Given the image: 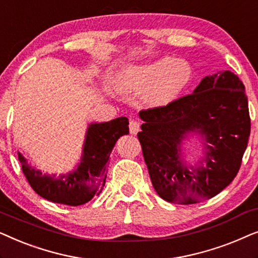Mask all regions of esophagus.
Returning <instances> with one entry per match:
<instances>
[{"mask_svg":"<svg viewBox=\"0 0 258 258\" xmlns=\"http://www.w3.org/2000/svg\"><path fill=\"white\" fill-rule=\"evenodd\" d=\"M129 130H130V134H133V135H136V134L140 132V122L137 121V119H134V118L130 119V121H129Z\"/></svg>","mask_w":258,"mask_h":258,"instance_id":"esophagus-1","label":"esophagus"}]
</instances>
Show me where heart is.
<instances>
[{
    "instance_id": "1",
    "label": "heart",
    "mask_w": 258,
    "mask_h": 258,
    "mask_svg": "<svg viewBox=\"0 0 258 258\" xmlns=\"http://www.w3.org/2000/svg\"><path fill=\"white\" fill-rule=\"evenodd\" d=\"M191 79V68L184 61L162 57L141 66H129L117 79L122 94L146 93L144 102L150 107H163L174 101Z\"/></svg>"
}]
</instances>
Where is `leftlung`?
Listing matches in <instances>:
<instances>
[{
    "instance_id": "obj_1",
    "label": "left lung",
    "mask_w": 258,
    "mask_h": 258,
    "mask_svg": "<svg viewBox=\"0 0 258 258\" xmlns=\"http://www.w3.org/2000/svg\"><path fill=\"white\" fill-rule=\"evenodd\" d=\"M137 134L151 183L161 199L192 204L220 194L236 177L250 135L244 86L230 70L206 76L192 94L164 107L140 111ZM189 133L205 142L199 166L186 165L182 140Z\"/></svg>"
}]
</instances>
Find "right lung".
Wrapping results in <instances>:
<instances>
[{"instance_id": "1", "label": "right lung", "mask_w": 258, "mask_h": 258, "mask_svg": "<svg viewBox=\"0 0 258 258\" xmlns=\"http://www.w3.org/2000/svg\"><path fill=\"white\" fill-rule=\"evenodd\" d=\"M128 124L126 117L104 123H91L88 126L80 163L75 170L68 174H42L37 168L31 167L19 151L23 174L35 192L45 200L72 207L89 202L103 189L109 156L116 141L129 134Z\"/></svg>"}]
</instances>
